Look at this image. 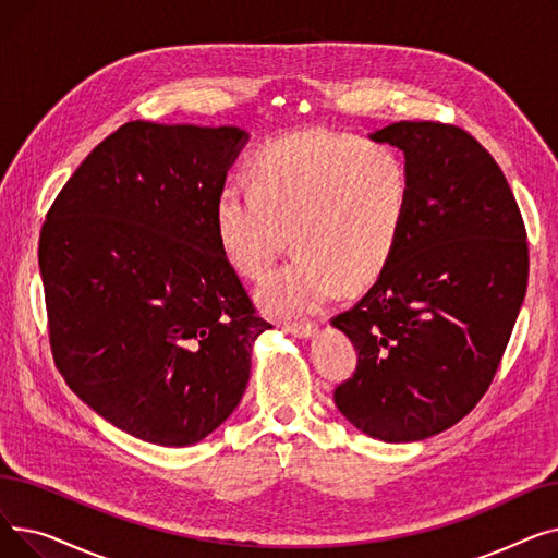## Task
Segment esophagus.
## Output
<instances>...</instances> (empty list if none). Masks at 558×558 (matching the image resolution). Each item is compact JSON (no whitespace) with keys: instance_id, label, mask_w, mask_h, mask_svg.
<instances>
[{"instance_id":"obj_1","label":"esophagus","mask_w":558,"mask_h":558,"mask_svg":"<svg viewBox=\"0 0 558 558\" xmlns=\"http://www.w3.org/2000/svg\"><path fill=\"white\" fill-rule=\"evenodd\" d=\"M284 330L299 339H310L316 335V326L312 324H284Z\"/></svg>"}]
</instances>
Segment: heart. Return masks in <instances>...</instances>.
<instances>
[{"label":"heart","mask_w":558,"mask_h":558,"mask_svg":"<svg viewBox=\"0 0 558 558\" xmlns=\"http://www.w3.org/2000/svg\"><path fill=\"white\" fill-rule=\"evenodd\" d=\"M251 187L226 183L215 230L230 267L248 280L299 251L257 291L274 316H307L343 289L371 284L389 264L412 203V173L389 144L310 129L269 142Z\"/></svg>","instance_id":"heart-1"}]
</instances>
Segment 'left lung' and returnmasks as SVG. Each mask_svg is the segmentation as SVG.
Masks as SVG:
<instances>
[{"label":"left lung","mask_w":558,"mask_h":558,"mask_svg":"<svg viewBox=\"0 0 558 558\" xmlns=\"http://www.w3.org/2000/svg\"><path fill=\"white\" fill-rule=\"evenodd\" d=\"M368 137L404 154L412 203L383 274L332 318L357 350L335 404L360 432L412 444L486 393L524 301L530 251L505 173L473 135L396 122Z\"/></svg>","instance_id":"left-lung-1"}]
</instances>
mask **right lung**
I'll return each instance as SVG.
<instances>
[{"label":"right lung","instance_id":"add662e5","mask_svg":"<svg viewBox=\"0 0 558 558\" xmlns=\"http://www.w3.org/2000/svg\"><path fill=\"white\" fill-rule=\"evenodd\" d=\"M246 142L238 126L129 122L81 162L40 232L53 362L93 412L146 444L213 434L271 330L215 230Z\"/></svg>","mask_w":558,"mask_h":558}]
</instances>
